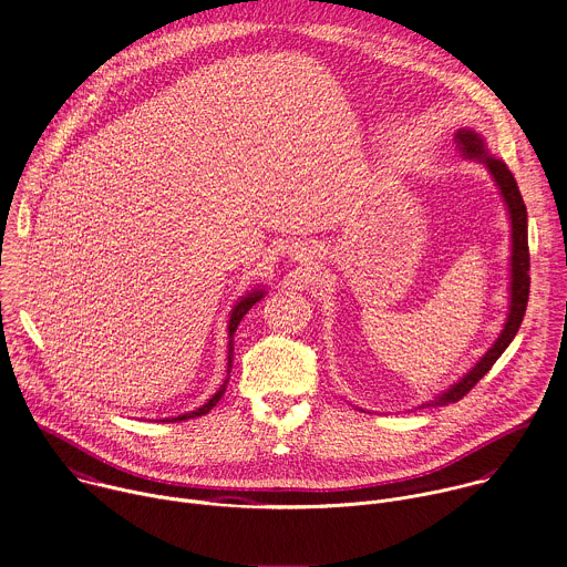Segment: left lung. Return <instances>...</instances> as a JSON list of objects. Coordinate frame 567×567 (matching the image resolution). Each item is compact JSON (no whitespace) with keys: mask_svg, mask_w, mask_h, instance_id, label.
<instances>
[{"mask_svg":"<svg viewBox=\"0 0 567 567\" xmlns=\"http://www.w3.org/2000/svg\"><path fill=\"white\" fill-rule=\"evenodd\" d=\"M456 148L465 155V157H474L481 159L483 164H487L489 173L494 175L501 196L505 198L507 212H509V220H512V287H509V316L507 322L501 331V336L496 338V342L487 349V353L472 367V371L463 379L452 385L445 394L436 396L434 401L425 403L423 408H443L447 403H458L463 396H467V392L483 379V375L492 369V364L498 360V355L507 349V344L514 340L525 309H527V298H529V247H527V209L523 205V196L518 192V184L512 175V171L505 166V162L492 157L485 153V144L483 140L474 133V131H458L456 137Z\"/></svg>","mask_w":567,"mask_h":567,"instance_id":"obj_1","label":"left lung"}]
</instances>
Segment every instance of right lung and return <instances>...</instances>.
Wrapping results in <instances>:
<instances>
[{"label": "right lung", "instance_id": "right-lung-1", "mask_svg": "<svg viewBox=\"0 0 567 567\" xmlns=\"http://www.w3.org/2000/svg\"><path fill=\"white\" fill-rule=\"evenodd\" d=\"M265 296V291H251V293H247L236 307H234V311H231V320H229V364H227V381L220 385V390L209 399V403H205L203 408H198L196 412H188V414H182V416H177V419H171L168 423H175V421H186V419H196V416H205V414H209L214 408H216V403L223 399V394H225V390H227V383H229V373H231V362H234V333H236V329H238V324H240V320L245 318V313L260 300Z\"/></svg>", "mask_w": 567, "mask_h": 567}]
</instances>
